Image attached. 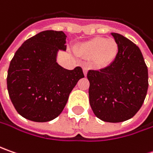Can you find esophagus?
<instances>
[{
    "label": "esophagus",
    "mask_w": 153,
    "mask_h": 153,
    "mask_svg": "<svg viewBox=\"0 0 153 153\" xmlns=\"http://www.w3.org/2000/svg\"><path fill=\"white\" fill-rule=\"evenodd\" d=\"M82 70H83V73H84V76H87V73H88V67L86 65H82Z\"/></svg>",
    "instance_id": "obj_1"
}]
</instances>
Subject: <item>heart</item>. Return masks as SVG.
<instances>
[{
    "mask_svg": "<svg viewBox=\"0 0 153 153\" xmlns=\"http://www.w3.org/2000/svg\"><path fill=\"white\" fill-rule=\"evenodd\" d=\"M118 51L119 46L114 39L94 37L81 43L76 53L82 58L93 59L96 67L105 68L113 63Z\"/></svg>",
    "mask_w": 153,
    "mask_h": 153,
    "instance_id": "heart-1",
    "label": "heart"
}]
</instances>
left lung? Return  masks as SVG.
<instances>
[{
  "mask_svg": "<svg viewBox=\"0 0 153 153\" xmlns=\"http://www.w3.org/2000/svg\"><path fill=\"white\" fill-rule=\"evenodd\" d=\"M119 46L111 65L88 71L89 103L100 120L120 123L137 113L148 88V70L138 47L123 36L111 33Z\"/></svg>",
  "mask_w": 153,
  "mask_h": 153,
  "instance_id": "8db88e82",
  "label": "left lung"
}]
</instances>
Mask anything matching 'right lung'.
<instances>
[{
    "mask_svg": "<svg viewBox=\"0 0 153 153\" xmlns=\"http://www.w3.org/2000/svg\"><path fill=\"white\" fill-rule=\"evenodd\" d=\"M66 37L63 31H42L26 40L10 62L9 97L19 114L28 120L44 123L56 118L84 77L79 66L67 70L57 63L59 51L66 50Z\"/></svg>",
    "mask_w": 153,
    "mask_h": 153,
    "instance_id": "add662e5",
    "label": "right lung"
}]
</instances>
